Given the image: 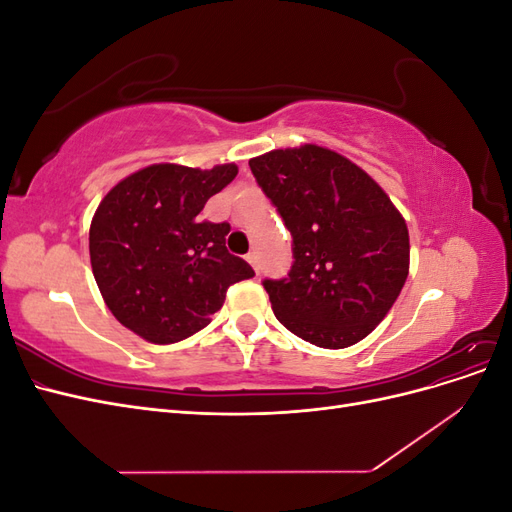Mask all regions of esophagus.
Masks as SVG:
<instances>
[{
  "instance_id": "obj_1",
  "label": "esophagus",
  "mask_w": 512,
  "mask_h": 512,
  "mask_svg": "<svg viewBox=\"0 0 512 512\" xmlns=\"http://www.w3.org/2000/svg\"><path fill=\"white\" fill-rule=\"evenodd\" d=\"M247 260H250V265L258 271L260 267H258V254L256 252H250V254H247Z\"/></svg>"
}]
</instances>
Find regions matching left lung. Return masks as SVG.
<instances>
[{"instance_id": "8db88e82", "label": "left lung", "mask_w": 512, "mask_h": 512, "mask_svg": "<svg viewBox=\"0 0 512 512\" xmlns=\"http://www.w3.org/2000/svg\"><path fill=\"white\" fill-rule=\"evenodd\" d=\"M250 168L292 235L288 277L262 282L273 314L318 348L361 342L406 284V220L363 168L331 149H275Z\"/></svg>"}]
</instances>
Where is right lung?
I'll list each match as a JSON object with an SVG mask.
<instances>
[{
    "instance_id": "right-lung-1",
    "label": "right lung",
    "mask_w": 512,
    "mask_h": 512,
    "mask_svg": "<svg viewBox=\"0 0 512 512\" xmlns=\"http://www.w3.org/2000/svg\"><path fill=\"white\" fill-rule=\"evenodd\" d=\"M237 173L235 164H153L102 198L89 228L91 269L123 327L151 344L181 342L207 327L228 286L254 275L226 250L230 224L200 220Z\"/></svg>"
}]
</instances>
